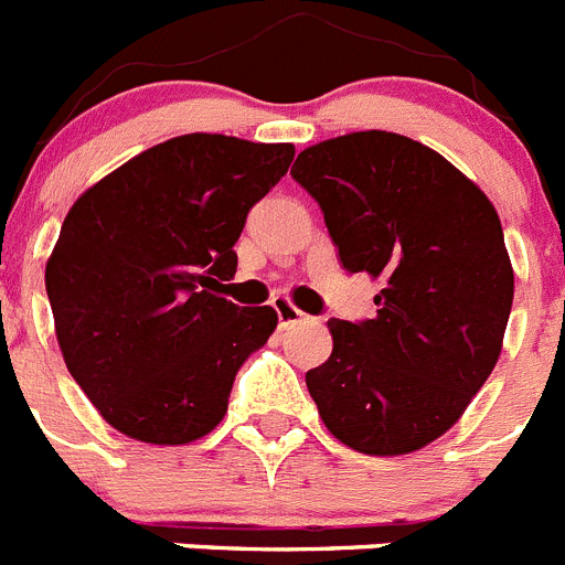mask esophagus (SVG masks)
<instances>
[{
    "mask_svg": "<svg viewBox=\"0 0 565 565\" xmlns=\"http://www.w3.org/2000/svg\"><path fill=\"white\" fill-rule=\"evenodd\" d=\"M271 308L277 311V326L282 328V331H286V328L299 326V322H306V313L299 311L288 297H274Z\"/></svg>",
    "mask_w": 565,
    "mask_h": 565,
    "instance_id": "34e87169",
    "label": "esophagus"
}]
</instances>
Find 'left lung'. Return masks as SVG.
Masks as SVG:
<instances>
[{
	"mask_svg": "<svg viewBox=\"0 0 565 565\" xmlns=\"http://www.w3.org/2000/svg\"><path fill=\"white\" fill-rule=\"evenodd\" d=\"M291 178L344 271L382 279L376 317L328 322L333 353L306 373L319 416L364 456L422 450L501 356L515 274L495 206L430 147L382 129L302 149Z\"/></svg>",
	"mask_w": 565,
	"mask_h": 565,
	"instance_id": "left-lung-1",
	"label": "left lung"
}]
</instances>
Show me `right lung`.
<instances>
[{"instance_id": "obj_1", "label": "right lung", "mask_w": 565, "mask_h": 565, "mask_svg": "<svg viewBox=\"0 0 565 565\" xmlns=\"http://www.w3.org/2000/svg\"><path fill=\"white\" fill-rule=\"evenodd\" d=\"M291 143L192 132L115 169L73 203L44 268L70 376L104 422L189 444L223 422L234 376L277 328L271 306L221 294L246 217Z\"/></svg>"}]
</instances>
